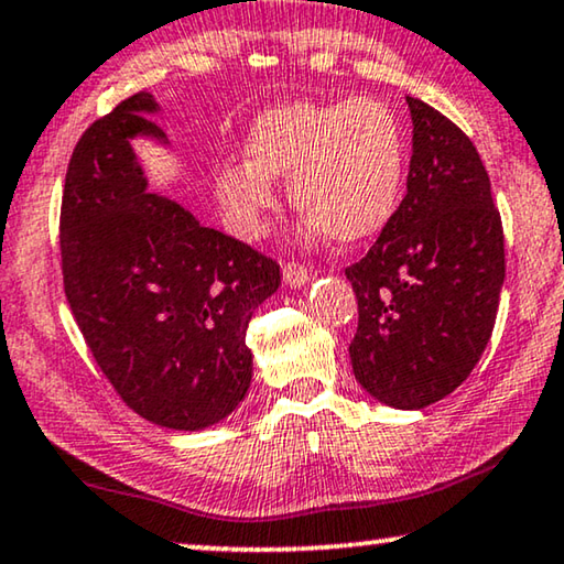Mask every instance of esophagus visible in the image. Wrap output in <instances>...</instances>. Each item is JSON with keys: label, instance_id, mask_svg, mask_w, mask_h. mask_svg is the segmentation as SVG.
Masks as SVG:
<instances>
[{"label": "esophagus", "instance_id": "1", "mask_svg": "<svg viewBox=\"0 0 564 564\" xmlns=\"http://www.w3.org/2000/svg\"><path fill=\"white\" fill-rule=\"evenodd\" d=\"M282 276H284V282L290 284V288H302V284L307 282L310 272H307V267H305V264H300V262H288V264L282 267Z\"/></svg>", "mask_w": 564, "mask_h": 564}]
</instances>
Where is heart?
<instances>
[{
  "instance_id": "obj_1",
  "label": "heart",
  "mask_w": 564,
  "mask_h": 564,
  "mask_svg": "<svg viewBox=\"0 0 564 564\" xmlns=\"http://www.w3.org/2000/svg\"><path fill=\"white\" fill-rule=\"evenodd\" d=\"M249 162H228L216 191L236 228L257 239L274 208L269 177L290 181L310 239L358 243L379 236L399 210L406 181L402 121L379 99L292 101L267 109L249 129Z\"/></svg>"
}]
</instances>
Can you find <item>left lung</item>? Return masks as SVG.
<instances>
[{"label":"left lung","instance_id":"8db88e82","mask_svg":"<svg viewBox=\"0 0 564 564\" xmlns=\"http://www.w3.org/2000/svg\"><path fill=\"white\" fill-rule=\"evenodd\" d=\"M406 195L361 262L346 269L358 300L348 354L381 404L422 410L476 369L503 284V228L480 154L451 119L406 96Z\"/></svg>","mask_w":564,"mask_h":564}]
</instances>
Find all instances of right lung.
Masks as SVG:
<instances>
[{"label":"right lung","instance_id":"add662e5","mask_svg":"<svg viewBox=\"0 0 564 564\" xmlns=\"http://www.w3.org/2000/svg\"><path fill=\"white\" fill-rule=\"evenodd\" d=\"M154 111L152 94L129 96L73 150L61 206L63 288L127 406L160 427L195 432L247 397V328L280 288V264L147 193L132 140L167 142Z\"/></svg>","mask_w":564,"mask_h":564}]
</instances>
